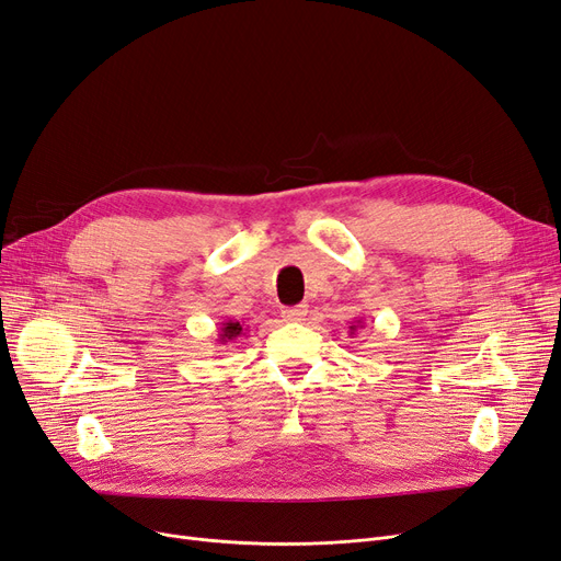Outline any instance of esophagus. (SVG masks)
<instances>
[{
    "instance_id": "obj_1",
    "label": "esophagus",
    "mask_w": 561,
    "mask_h": 561,
    "mask_svg": "<svg viewBox=\"0 0 561 561\" xmlns=\"http://www.w3.org/2000/svg\"><path fill=\"white\" fill-rule=\"evenodd\" d=\"M305 317H307V305H296V307H284L282 309V319L284 321L298 323V321H305Z\"/></svg>"
}]
</instances>
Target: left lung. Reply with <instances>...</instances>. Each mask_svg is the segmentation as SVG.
Masks as SVG:
<instances>
[{
    "mask_svg": "<svg viewBox=\"0 0 561 561\" xmlns=\"http://www.w3.org/2000/svg\"><path fill=\"white\" fill-rule=\"evenodd\" d=\"M358 328H363V319H356V321H354V325H348V330H351V335H354Z\"/></svg>",
    "mask_w": 561,
    "mask_h": 561,
    "instance_id": "obj_1",
    "label": "left lung"
}]
</instances>
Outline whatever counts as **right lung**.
<instances>
[{
  "label": "right lung",
  "mask_w": 561,
  "mask_h": 561,
  "mask_svg": "<svg viewBox=\"0 0 561 561\" xmlns=\"http://www.w3.org/2000/svg\"><path fill=\"white\" fill-rule=\"evenodd\" d=\"M244 335V328H242V323L240 321H224V323H219V335H217V344H228V342H233V340H238V337H242Z\"/></svg>",
  "instance_id": "add662e5"
}]
</instances>
